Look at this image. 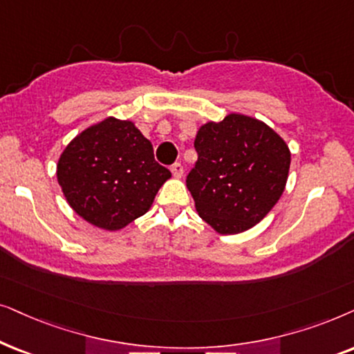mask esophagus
Wrapping results in <instances>:
<instances>
[{"label":"esophagus","mask_w":354,"mask_h":354,"mask_svg":"<svg viewBox=\"0 0 354 354\" xmlns=\"http://www.w3.org/2000/svg\"><path fill=\"white\" fill-rule=\"evenodd\" d=\"M183 171H185V169H183V165L180 162L171 165V173H173L174 178H181Z\"/></svg>","instance_id":"obj_1"}]
</instances>
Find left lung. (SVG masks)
Listing matches in <instances>:
<instances>
[{
  "label": "left lung",
  "mask_w": 354,
  "mask_h": 354,
  "mask_svg": "<svg viewBox=\"0 0 354 354\" xmlns=\"http://www.w3.org/2000/svg\"><path fill=\"white\" fill-rule=\"evenodd\" d=\"M197 162L186 178L201 218L221 234L259 223L283 194L291 155L275 131L232 113L197 131Z\"/></svg>",
  "instance_id": "8db88e82"
}]
</instances>
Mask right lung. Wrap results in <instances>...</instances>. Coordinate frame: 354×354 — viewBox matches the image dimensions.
I'll use <instances>...</instances> for the list:
<instances>
[{
	"mask_svg": "<svg viewBox=\"0 0 354 354\" xmlns=\"http://www.w3.org/2000/svg\"><path fill=\"white\" fill-rule=\"evenodd\" d=\"M56 174L75 214L110 232L144 215L171 176L157 163L152 144L134 122L115 118L71 140Z\"/></svg>",
	"mask_w": 354,
	"mask_h": 354,
	"instance_id": "1",
	"label": "right lung"
}]
</instances>
